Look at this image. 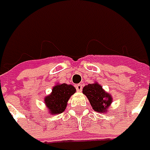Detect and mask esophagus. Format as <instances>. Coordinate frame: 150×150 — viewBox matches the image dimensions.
I'll list each match as a JSON object with an SVG mask.
<instances>
[{
    "instance_id": "obj_1",
    "label": "esophagus",
    "mask_w": 150,
    "mask_h": 150,
    "mask_svg": "<svg viewBox=\"0 0 150 150\" xmlns=\"http://www.w3.org/2000/svg\"><path fill=\"white\" fill-rule=\"evenodd\" d=\"M76 89L78 92H81L82 90H83V85L82 84H78L77 86H76Z\"/></svg>"
}]
</instances>
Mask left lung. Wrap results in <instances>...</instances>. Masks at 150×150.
<instances>
[{
  "label": "left lung",
  "instance_id": "8db88e82",
  "mask_svg": "<svg viewBox=\"0 0 150 150\" xmlns=\"http://www.w3.org/2000/svg\"><path fill=\"white\" fill-rule=\"evenodd\" d=\"M83 93L88 98L91 106L95 112L106 113L112 103V95L103 88L98 82L84 86Z\"/></svg>",
  "mask_w": 150,
  "mask_h": 150
}]
</instances>
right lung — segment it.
<instances>
[{"label": "right lung", "mask_w": 150, "mask_h": 150, "mask_svg": "<svg viewBox=\"0 0 150 150\" xmlns=\"http://www.w3.org/2000/svg\"><path fill=\"white\" fill-rule=\"evenodd\" d=\"M75 93L76 88L71 84L57 83L54 85L52 93L44 98V103L48 112L52 115H55L64 112L69 98Z\"/></svg>", "instance_id": "right-lung-1"}]
</instances>
